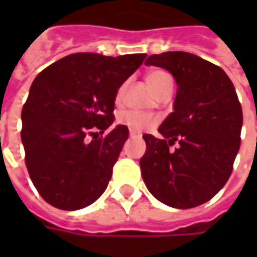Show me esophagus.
<instances>
[{"mask_svg": "<svg viewBox=\"0 0 257 257\" xmlns=\"http://www.w3.org/2000/svg\"><path fill=\"white\" fill-rule=\"evenodd\" d=\"M129 136H131V138H136V136H140V134H138V132H134V131H131V132H129Z\"/></svg>", "mask_w": 257, "mask_h": 257, "instance_id": "obj_1", "label": "esophagus"}]
</instances>
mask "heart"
<instances>
[{
    "mask_svg": "<svg viewBox=\"0 0 257 257\" xmlns=\"http://www.w3.org/2000/svg\"><path fill=\"white\" fill-rule=\"evenodd\" d=\"M146 81H147V84H149V86H150L151 89L154 90L156 93H158L162 86L171 81V77H169L164 70H158V68H156V70H151V71L147 73V75H146ZM123 88H125V85H122V86L118 89V101L121 100V97H122ZM118 121H119V123L128 126V128L131 129V131H134V132H143V131L151 128V126H154L157 123L156 118L150 117V115H147V114H142V112L136 111L122 112V114L119 115V118H118Z\"/></svg>",
    "mask_w": 257,
    "mask_h": 257,
    "instance_id": "heart-1",
    "label": "heart"
}]
</instances>
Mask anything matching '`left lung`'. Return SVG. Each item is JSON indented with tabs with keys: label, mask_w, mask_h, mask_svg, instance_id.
Returning a JSON list of instances; mask_svg holds the SVG:
<instances>
[{
	"label": "left lung",
	"mask_w": 257,
	"mask_h": 257,
	"mask_svg": "<svg viewBox=\"0 0 257 257\" xmlns=\"http://www.w3.org/2000/svg\"><path fill=\"white\" fill-rule=\"evenodd\" d=\"M145 63L172 74L178 93L173 112L158 128L162 139L143 135L142 178L168 206L205 204L228 180L241 145L242 107L235 88L219 66L193 53L151 55ZM175 141L179 147L169 151Z\"/></svg>",
	"instance_id": "1"
}]
</instances>
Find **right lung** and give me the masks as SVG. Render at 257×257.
Here are the masks:
<instances>
[{
  "label": "right lung",
  "instance_id": "add662e5",
  "mask_svg": "<svg viewBox=\"0 0 257 257\" xmlns=\"http://www.w3.org/2000/svg\"><path fill=\"white\" fill-rule=\"evenodd\" d=\"M146 53L103 56L73 53L38 74L22 110V143L29 175L55 208L77 210L104 193L128 126L114 122L118 88Z\"/></svg>",
  "mask_w": 257,
  "mask_h": 257
}]
</instances>
